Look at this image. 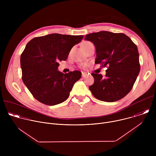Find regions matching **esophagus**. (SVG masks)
<instances>
[{
    "label": "esophagus",
    "mask_w": 156,
    "mask_h": 156,
    "mask_svg": "<svg viewBox=\"0 0 156 156\" xmlns=\"http://www.w3.org/2000/svg\"><path fill=\"white\" fill-rule=\"evenodd\" d=\"M87 75V74L86 73H84V72H82V77L83 78H85L86 76Z\"/></svg>",
    "instance_id": "1"
}]
</instances>
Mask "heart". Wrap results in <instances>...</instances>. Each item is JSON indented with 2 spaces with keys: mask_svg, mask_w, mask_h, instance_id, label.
<instances>
[{
  "mask_svg": "<svg viewBox=\"0 0 156 156\" xmlns=\"http://www.w3.org/2000/svg\"><path fill=\"white\" fill-rule=\"evenodd\" d=\"M87 42H88V41H85V42H83V43H82V45H83V44H86V43H87Z\"/></svg>",
  "mask_w": 156,
  "mask_h": 156,
  "instance_id": "heart-1",
  "label": "heart"
}]
</instances>
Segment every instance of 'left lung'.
<instances>
[{
  "instance_id": "obj_1",
  "label": "left lung",
  "mask_w": 156,
  "mask_h": 156,
  "mask_svg": "<svg viewBox=\"0 0 156 156\" xmlns=\"http://www.w3.org/2000/svg\"><path fill=\"white\" fill-rule=\"evenodd\" d=\"M84 39L96 47L95 63L107 66L105 78L91 73L94 82L89 89L93 95L108 102L123 98L131 90L140 71L136 45L123 33L105 31L88 34Z\"/></svg>"
}]
</instances>
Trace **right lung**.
<instances>
[{"label": "right lung", "mask_w": 156, "mask_h": 156, "mask_svg": "<svg viewBox=\"0 0 156 156\" xmlns=\"http://www.w3.org/2000/svg\"><path fill=\"white\" fill-rule=\"evenodd\" d=\"M83 36L53 33L32 39L20 57L22 80L33 97L48 105L68 99L74 84L80 79L78 70L65 73L58 71V62L66 60Z\"/></svg>", "instance_id": "1"}]
</instances>
